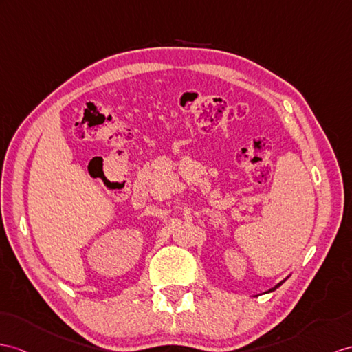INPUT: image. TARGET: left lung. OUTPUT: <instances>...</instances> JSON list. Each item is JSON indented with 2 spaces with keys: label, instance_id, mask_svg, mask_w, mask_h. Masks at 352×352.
I'll list each match as a JSON object with an SVG mask.
<instances>
[{
  "label": "left lung",
  "instance_id": "8db88e82",
  "mask_svg": "<svg viewBox=\"0 0 352 352\" xmlns=\"http://www.w3.org/2000/svg\"><path fill=\"white\" fill-rule=\"evenodd\" d=\"M280 285H282V282H280V284H278V285H276V287H275V288H272V289H270V291H273V289H276V288H278V287H280Z\"/></svg>",
  "mask_w": 352,
  "mask_h": 352
}]
</instances>
